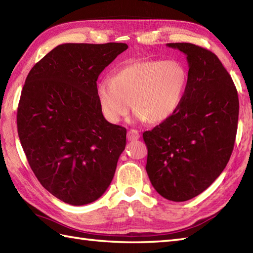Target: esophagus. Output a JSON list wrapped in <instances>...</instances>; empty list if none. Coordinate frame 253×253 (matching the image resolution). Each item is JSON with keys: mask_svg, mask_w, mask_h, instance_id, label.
Returning a JSON list of instances; mask_svg holds the SVG:
<instances>
[{"mask_svg": "<svg viewBox=\"0 0 253 253\" xmlns=\"http://www.w3.org/2000/svg\"><path fill=\"white\" fill-rule=\"evenodd\" d=\"M139 138H140V133H139V131L136 130V129H130L129 131L127 132V139L129 141L138 140Z\"/></svg>", "mask_w": 253, "mask_h": 253, "instance_id": "obj_1", "label": "esophagus"}]
</instances>
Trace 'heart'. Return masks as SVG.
Returning a JSON list of instances; mask_svg holds the SVG:
<instances>
[{
  "mask_svg": "<svg viewBox=\"0 0 253 253\" xmlns=\"http://www.w3.org/2000/svg\"><path fill=\"white\" fill-rule=\"evenodd\" d=\"M189 75L176 60H144L127 64L96 84L102 113L111 123L121 122L130 111L131 100L138 121L162 123L178 110Z\"/></svg>",
  "mask_w": 253,
  "mask_h": 253,
  "instance_id": "1",
  "label": "heart"
}]
</instances>
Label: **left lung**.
<instances>
[{"label":"left lung","instance_id":"1","mask_svg":"<svg viewBox=\"0 0 253 253\" xmlns=\"http://www.w3.org/2000/svg\"><path fill=\"white\" fill-rule=\"evenodd\" d=\"M187 56L188 87L168 120L143 132L146 169L154 189L170 201L200 195L221 175L232 155L239 101L218 57L191 43H168Z\"/></svg>","mask_w":253,"mask_h":253}]
</instances>
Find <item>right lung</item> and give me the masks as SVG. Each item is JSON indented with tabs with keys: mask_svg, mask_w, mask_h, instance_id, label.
<instances>
[{
	"mask_svg": "<svg viewBox=\"0 0 253 253\" xmlns=\"http://www.w3.org/2000/svg\"><path fill=\"white\" fill-rule=\"evenodd\" d=\"M126 43H64L31 68L17 110L18 136L38 180L84 206L103 195L126 147V128L107 122L96 98L102 71Z\"/></svg>",
	"mask_w": 253,
	"mask_h": 253,
	"instance_id": "right-lung-1",
	"label": "right lung"
}]
</instances>
